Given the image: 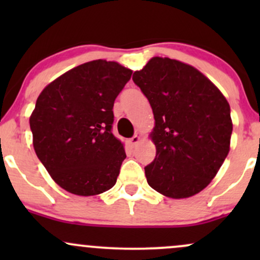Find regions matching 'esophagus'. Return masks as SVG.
<instances>
[{
	"label": "esophagus",
	"instance_id": "esophagus-1",
	"mask_svg": "<svg viewBox=\"0 0 260 260\" xmlns=\"http://www.w3.org/2000/svg\"><path fill=\"white\" fill-rule=\"evenodd\" d=\"M139 140H140V137L138 136V134H136V136H133L132 138L129 139V143H131V144H132L133 147H134V145H137V144H138V143H139Z\"/></svg>",
	"mask_w": 260,
	"mask_h": 260
}]
</instances>
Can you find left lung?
I'll return each mask as SVG.
<instances>
[{
	"label": "left lung",
	"instance_id": "obj_1",
	"mask_svg": "<svg viewBox=\"0 0 260 260\" xmlns=\"http://www.w3.org/2000/svg\"><path fill=\"white\" fill-rule=\"evenodd\" d=\"M153 109L156 155L144 168L149 186L188 198L210 183L230 150L232 121L221 91L192 66L153 57L133 74Z\"/></svg>",
	"mask_w": 260,
	"mask_h": 260
}]
</instances>
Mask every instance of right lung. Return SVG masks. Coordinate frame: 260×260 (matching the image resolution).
Instances as JSON below:
<instances>
[{"label": "right lung", "mask_w": 260, "mask_h": 260, "mask_svg": "<svg viewBox=\"0 0 260 260\" xmlns=\"http://www.w3.org/2000/svg\"><path fill=\"white\" fill-rule=\"evenodd\" d=\"M132 71L95 59L68 71L39 95L30 116L32 145L52 180L77 196L115 186L123 144L112 134L113 103Z\"/></svg>", "instance_id": "obj_1"}]
</instances>
